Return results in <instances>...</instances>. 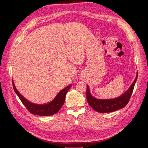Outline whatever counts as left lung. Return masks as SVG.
<instances>
[{
	"label": "left lung",
	"mask_w": 148,
	"mask_h": 148,
	"mask_svg": "<svg viewBox=\"0 0 148 148\" xmlns=\"http://www.w3.org/2000/svg\"><path fill=\"white\" fill-rule=\"evenodd\" d=\"M138 79V75L134 81L126 92L122 96L114 99H97L92 97L90 93L88 86H86V100L93 109L100 113L111 112L124 108L128 103L134 88L136 82Z\"/></svg>",
	"instance_id": "8db88e82"
}]
</instances>
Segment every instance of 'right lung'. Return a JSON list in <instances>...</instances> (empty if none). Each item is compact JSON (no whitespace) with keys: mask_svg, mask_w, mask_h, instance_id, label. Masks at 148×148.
Listing matches in <instances>:
<instances>
[{"mask_svg":"<svg viewBox=\"0 0 148 148\" xmlns=\"http://www.w3.org/2000/svg\"><path fill=\"white\" fill-rule=\"evenodd\" d=\"M12 85L14 91H15L16 94L19 97L21 101L22 102L24 106L26 107L28 111L32 114L42 116H52V115L55 114L60 110V109L63 105L64 100H65L66 93L71 86V85H70L69 86H66L65 88L61 90L52 102L44 104V105H38V104H34L31 103L25 99L23 95H21L18 92L15 85H14L13 81Z\"/></svg>","mask_w":148,"mask_h":148,"instance_id":"obj_1","label":"right lung"}]
</instances>
